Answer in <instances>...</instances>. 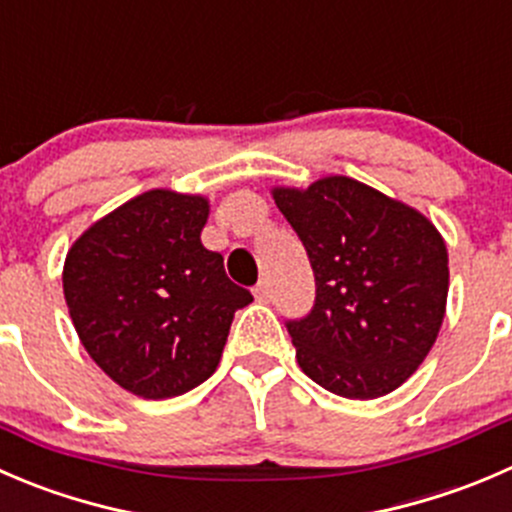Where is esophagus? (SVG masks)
<instances>
[{
  "instance_id": "34e87169",
  "label": "esophagus",
  "mask_w": 512,
  "mask_h": 512,
  "mask_svg": "<svg viewBox=\"0 0 512 512\" xmlns=\"http://www.w3.org/2000/svg\"><path fill=\"white\" fill-rule=\"evenodd\" d=\"M254 296H256V301H261V303L271 301V296H273L271 281H266V278H263V281H258L256 288H254Z\"/></svg>"
}]
</instances>
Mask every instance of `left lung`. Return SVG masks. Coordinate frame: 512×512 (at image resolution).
Wrapping results in <instances>:
<instances>
[{"instance_id": "left-lung-1", "label": "left lung", "mask_w": 512, "mask_h": 512, "mask_svg": "<svg viewBox=\"0 0 512 512\" xmlns=\"http://www.w3.org/2000/svg\"><path fill=\"white\" fill-rule=\"evenodd\" d=\"M273 199L316 278L311 311L286 321L301 371L343 398L396 391L443 323L448 251L435 226L346 176L276 189Z\"/></svg>"}]
</instances>
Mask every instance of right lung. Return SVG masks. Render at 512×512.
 I'll return each instance as SVG.
<instances>
[{
  "label": "right lung",
  "instance_id": "1",
  "mask_svg": "<svg viewBox=\"0 0 512 512\" xmlns=\"http://www.w3.org/2000/svg\"><path fill=\"white\" fill-rule=\"evenodd\" d=\"M209 204L154 189L96 221L64 263V298L96 366L149 401L204 383L254 301L204 249Z\"/></svg>",
  "mask_w": 512,
  "mask_h": 512
}]
</instances>
